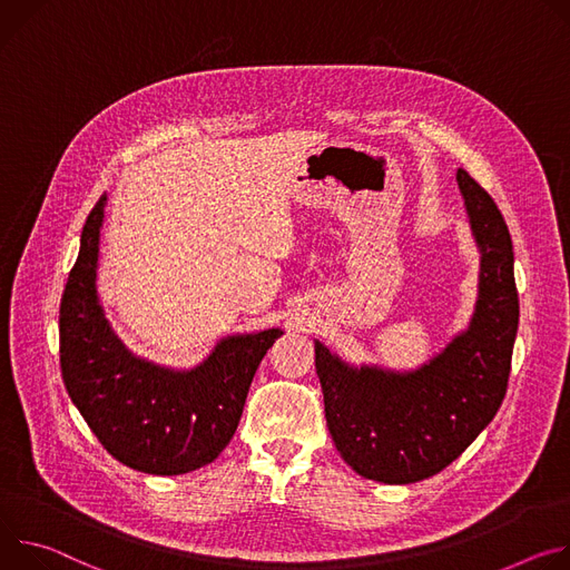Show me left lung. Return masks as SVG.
Returning <instances> with one entry per match:
<instances>
[{"label": "left lung", "mask_w": 570, "mask_h": 570, "mask_svg": "<svg viewBox=\"0 0 570 570\" xmlns=\"http://www.w3.org/2000/svg\"><path fill=\"white\" fill-rule=\"evenodd\" d=\"M480 250L464 331L414 368L351 364L314 340L326 423L344 462L366 480L410 484L444 471L495 416L519 331L512 237L484 189L458 169Z\"/></svg>", "instance_id": "1"}]
</instances>
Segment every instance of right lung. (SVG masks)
<instances>
[{
    "instance_id": "add662e5",
    "label": "right lung",
    "mask_w": 570,
    "mask_h": 570,
    "mask_svg": "<svg viewBox=\"0 0 570 570\" xmlns=\"http://www.w3.org/2000/svg\"><path fill=\"white\" fill-rule=\"evenodd\" d=\"M106 202L101 195L86 219L60 301L62 381L115 460L149 475L197 471L228 446L253 375L285 331L226 335L189 368L136 355L106 317L97 285Z\"/></svg>"
}]
</instances>
